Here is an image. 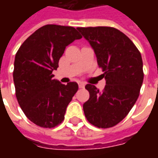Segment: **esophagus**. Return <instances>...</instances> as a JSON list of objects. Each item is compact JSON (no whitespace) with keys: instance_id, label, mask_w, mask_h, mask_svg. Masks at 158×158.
<instances>
[{"instance_id":"esophagus-1","label":"esophagus","mask_w":158,"mask_h":158,"mask_svg":"<svg viewBox=\"0 0 158 158\" xmlns=\"http://www.w3.org/2000/svg\"><path fill=\"white\" fill-rule=\"evenodd\" d=\"M78 84H79V88H84V87H85V83H84V82H81V81H79Z\"/></svg>"}]
</instances>
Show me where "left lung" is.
Listing matches in <instances>:
<instances>
[{
	"instance_id": "left-lung-1",
	"label": "left lung",
	"mask_w": 158,
	"mask_h": 158,
	"mask_svg": "<svg viewBox=\"0 0 158 158\" xmlns=\"http://www.w3.org/2000/svg\"><path fill=\"white\" fill-rule=\"evenodd\" d=\"M95 51L106 85L102 91L87 84L89 100L83 109L88 122L97 128L117 125L139 95L144 79L140 52L129 37L113 27L77 28Z\"/></svg>"
}]
</instances>
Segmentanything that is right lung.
<instances>
[{"label":"right lung","instance_id":"add662e5","mask_svg":"<svg viewBox=\"0 0 158 158\" xmlns=\"http://www.w3.org/2000/svg\"><path fill=\"white\" fill-rule=\"evenodd\" d=\"M70 26L47 24L29 36L17 52L13 81L20 107L36 125L52 129L64 120L67 106L79 89L76 82L63 85L53 70L67 45L81 39Z\"/></svg>","mask_w":158,"mask_h":158}]
</instances>
